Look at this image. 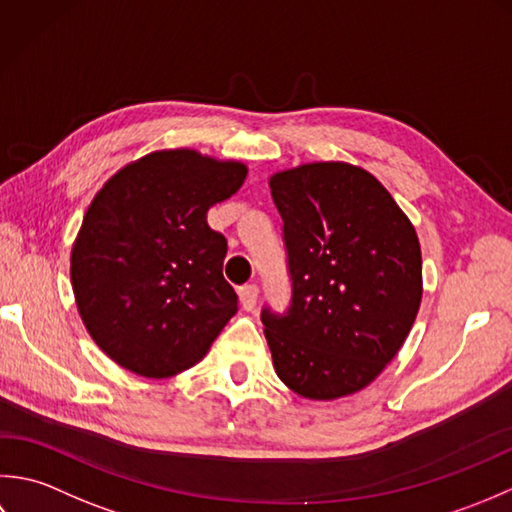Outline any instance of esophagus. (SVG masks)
Listing matches in <instances>:
<instances>
[{
	"instance_id": "34e87169",
	"label": "esophagus",
	"mask_w": 512,
	"mask_h": 512,
	"mask_svg": "<svg viewBox=\"0 0 512 512\" xmlns=\"http://www.w3.org/2000/svg\"><path fill=\"white\" fill-rule=\"evenodd\" d=\"M238 298H241V305L245 311H254L256 300H258V287L256 285H243L238 289Z\"/></svg>"
}]
</instances>
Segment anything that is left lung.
Instances as JSON below:
<instances>
[{
	"mask_svg": "<svg viewBox=\"0 0 512 512\" xmlns=\"http://www.w3.org/2000/svg\"><path fill=\"white\" fill-rule=\"evenodd\" d=\"M283 216L291 307L263 309L278 378L309 400H338L378 378L422 302L415 227L375 176L344 161L271 174Z\"/></svg>",
	"mask_w": 512,
	"mask_h": 512,
	"instance_id": "8db88e82",
	"label": "left lung"
}]
</instances>
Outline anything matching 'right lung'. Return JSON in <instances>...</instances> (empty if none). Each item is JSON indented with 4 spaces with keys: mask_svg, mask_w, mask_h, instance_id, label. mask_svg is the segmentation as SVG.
<instances>
[{
    "mask_svg": "<svg viewBox=\"0 0 512 512\" xmlns=\"http://www.w3.org/2000/svg\"><path fill=\"white\" fill-rule=\"evenodd\" d=\"M247 165L190 148L156 150L92 198L70 254L79 316L97 347L143 378L205 358L238 311L227 241L207 210L241 190Z\"/></svg>",
    "mask_w": 512,
    "mask_h": 512,
    "instance_id": "right-lung-1",
    "label": "right lung"
}]
</instances>
